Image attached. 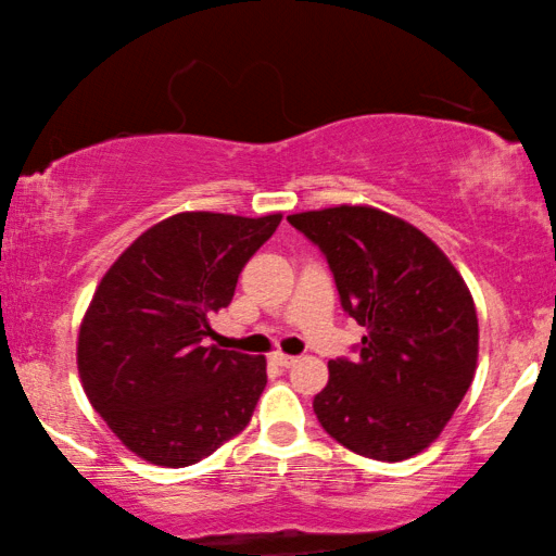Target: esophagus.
<instances>
[{"label":"esophagus","mask_w":556,"mask_h":556,"mask_svg":"<svg viewBox=\"0 0 556 556\" xmlns=\"http://www.w3.org/2000/svg\"><path fill=\"white\" fill-rule=\"evenodd\" d=\"M270 362L276 364V367L288 369V367H293V364H295V356L283 354V352H273V354H270Z\"/></svg>","instance_id":"esophagus-1"}]
</instances>
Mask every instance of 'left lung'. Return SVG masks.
Here are the masks:
<instances>
[{"label":"left lung","mask_w":556,"mask_h":556,"mask_svg":"<svg viewBox=\"0 0 556 556\" xmlns=\"http://www.w3.org/2000/svg\"><path fill=\"white\" fill-rule=\"evenodd\" d=\"M329 261L341 306L367 333L354 362L331 359L314 413L364 458L397 463L435 443L478 362L466 280L415 225L369 204L288 215Z\"/></svg>","instance_id":"left-lung-1"}]
</instances>
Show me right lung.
I'll return each mask as SVG.
<instances>
[{"label":"right lung","instance_id":"right-lung-1","mask_svg":"<svg viewBox=\"0 0 556 556\" xmlns=\"http://www.w3.org/2000/svg\"><path fill=\"white\" fill-rule=\"evenodd\" d=\"M283 215L179 212L105 270L80 321L90 405L139 458L185 468L245 430L268 382L265 356L207 346L240 270Z\"/></svg>","mask_w":556,"mask_h":556}]
</instances>
